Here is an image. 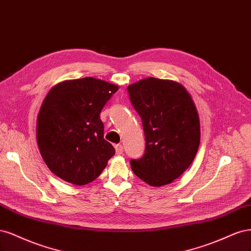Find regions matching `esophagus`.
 Masks as SVG:
<instances>
[{
	"instance_id": "esophagus-1",
	"label": "esophagus",
	"mask_w": 251,
	"mask_h": 251,
	"mask_svg": "<svg viewBox=\"0 0 251 251\" xmlns=\"http://www.w3.org/2000/svg\"><path fill=\"white\" fill-rule=\"evenodd\" d=\"M116 153H117V154L118 155H120V154H122V153H123V146H122V145H116Z\"/></svg>"
}]
</instances>
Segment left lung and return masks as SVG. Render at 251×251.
<instances>
[{"mask_svg": "<svg viewBox=\"0 0 251 251\" xmlns=\"http://www.w3.org/2000/svg\"><path fill=\"white\" fill-rule=\"evenodd\" d=\"M131 103L143 121L146 149L131 159L133 173L152 187L171 183L195 158L200 120L190 93L173 80L148 77L128 86Z\"/></svg>", "mask_w": 251, "mask_h": 251, "instance_id": "1", "label": "left lung"}]
</instances>
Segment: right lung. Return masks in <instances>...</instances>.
Returning <instances> with one entry per match:
<instances>
[{
  "label": "right lung",
  "mask_w": 251,
  "mask_h": 251,
  "mask_svg": "<svg viewBox=\"0 0 251 251\" xmlns=\"http://www.w3.org/2000/svg\"><path fill=\"white\" fill-rule=\"evenodd\" d=\"M119 86L85 77L64 80L47 94L36 121V142L50 171L62 180L94 181L115 155L104 140L100 112Z\"/></svg>",
  "instance_id": "obj_1"
}]
</instances>
